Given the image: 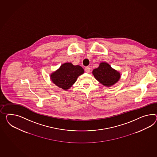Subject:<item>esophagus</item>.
<instances>
[{"instance_id":"obj_1","label":"esophagus","mask_w":157,"mask_h":157,"mask_svg":"<svg viewBox=\"0 0 157 157\" xmlns=\"http://www.w3.org/2000/svg\"><path fill=\"white\" fill-rule=\"evenodd\" d=\"M85 72L86 73H89L90 71V68L89 67H86L85 68Z\"/></svg>"}]
</instances>
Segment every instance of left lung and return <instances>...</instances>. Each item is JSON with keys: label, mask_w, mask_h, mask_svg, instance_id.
I'll list each match as a JSON object with an SVG mask.
<instances>
[{"label": "left lung", "mask_w": 157, "mask_h": 157, "mask_svg": "<svg viewBox=\"0 0 157 157\" xmlns=\"http://www.w3.org/2000/svg\"><path fill=\"white\" fill-rule=\"evenodd\" d=\"M92 73L97 80L107 87L115 84L121 77L120 73L105 62L101 63L97 68L93 69Z\"/></svg>", "instance_id": "1"}]
</instances>
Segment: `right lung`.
Segmentation results:
<instances>
[{
  "label": "right lung",
  "mask_w": 157,
  "mask_h": 157,
  "mask_svg": "<svg viewBox=\"0 0 157 157\" xmlns=\"http://www.w3.org/2000/svg\"><path fill=\"white\" fill-rule=\"evenodd\" d=\"M84 73L80 65H74L71 63H65L55 72L51 74V80L58 87L68 90L76 81L78 77Z\"/></svg>",
  "instance_id": "obj_1"
}]
</instances>
